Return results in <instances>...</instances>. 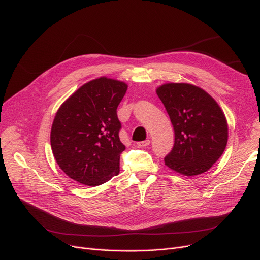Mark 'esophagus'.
Returning <instances> with one entry per match:
<instances>
[{
  "instance_id": "esophagus-1",
  "label": "esophagus",
  "mask_w": 260,
  "mask_h": 260,
  "mask_svg": "<svg viewBox=\"0 0 260 260\" xmlns=\"http://www.w3.org/2000/svg\"><path fill=\"white\" fill-rule=\"evenodd\" d=\"M149 144H150V141H149V140H146V141H143V142H139V143H138V147L144 148V147L149 146Z\"/></svg>"
}]
</instances>
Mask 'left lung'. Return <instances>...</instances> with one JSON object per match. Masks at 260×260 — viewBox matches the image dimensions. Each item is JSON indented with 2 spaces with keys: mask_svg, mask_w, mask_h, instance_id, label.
Here are the masks:
<instances>
[{
  "mask_svg": "<svg viewBox=\"0 0 260 260\" xmlns=\"http://www.w3.org/2000/svg\"><path fill=\"white\" fill-rule=\"evenodd\" d=\"M156 94L175 130V145L164 158L165 165L186 177L211 169L224 152L229 139L228 121L220 106L190 83H164Z\"/></svg>",
  "mask_w": 260,
  "mask_h": 260,
  "instance_id": "obj_1",
  "label": "left lung"
}]
</instances>
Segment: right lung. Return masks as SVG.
I'll use <instances>...</instances> for the list:
<instances>
[{
    "label": "right lung",
    "instance_id": "obj_1",
    "mask_svg": "<svg viewBox=\"0 0 260 260\" xmlns=\"http://www.w3.org/2000/svg\"><path fill=\"white\" fill-rule=\"evenodd\" d=\"M127 83L100 77L84 83L60 106L51 130L54 157L64 174L80 184L97 186L119 174L116 109Z\"/></svg>",
    "mask_w": 260,
    "mask_h": 260
}]
</instances>
